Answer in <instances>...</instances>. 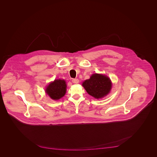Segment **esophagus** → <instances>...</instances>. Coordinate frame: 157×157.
Listing matches in <instances>:
<instances>
[{
    "label": "esophagus",
    "mask_w": 157,
    "mask_h": 157,
    "mask_svg": "<svg viewBox=\"0 0 157 157\" xmlns=\"http://www.w3.org/2000/svg\"><path fill=\"white\" fill-rule=\"evenodd\" d=\"M72 82L73 83L77 84V83H79V79H76V78L72 79Z\"/></svg>",
    "instance_id": "1"
}]
</instances>
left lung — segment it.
Returning <instances> with one entry per match:
<instances>
[{"label":"left lung","instance_id":"obj_1","mask_svg":"<svg viewBox=\"0 0 157 157\" xmlns=\"http://www.w3.org/2000/svg\"><path fill=\"white\" fill-rule=\"evenodd\" d=\"M82 86L89 94L98 99L104 97L109 93L112 83L108 76L94 74L89 79L83 82Z\"/></svg>","mask_w":157,"mask_h":157}]
</instances>
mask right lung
<instances>
[{
  "mask_svg": "<svg viewBox=\"0 0 157 157\" xmlns=\"http://www.w3.org/2000/svg\"><path fill=\"white\" fill-rule=\"evenodd\" d=\"M66 87L64 80L56 79L48 86L46 93L53 100H59L65 95Z\"/></svg>",
  "mask_w": 157,
  "mask_h": 157,
  "instance_id": "add662e5",
  "label": "right lung"
}]
</instances>
